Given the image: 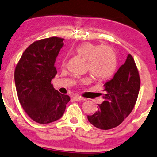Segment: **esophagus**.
<instances>
[{
    "instance_id": "esophagus-1",
    "label": "esophagus",
    "mask_w": 157,
    "mask_h": 157,
    "mask_svg": "<svg viewBox=\"0 0 157 157\" xmlns=\"http://www.w3.org/2000/svg\"><path fill=\"white\" fill-rule=\"evenodd\" d=\"M73 99H74L75 101H82V99H83V98H82V97H81L80 95H74V97H73Z\"/></svg>"
}]
</instances>
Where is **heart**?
<instances>
[{"label":"heart","mask_w":157,"mask_h":157,"mask_svg":"<svg viewBox=\"0 0 157 157\" xmlns=\"http://www.w3.org/2000/svg\"><path fill=\"white\" fill-rule=\"evenodd\" d=\"M75 51L79 56L87 60V71L97 80H106L115 73L117 56L111 46L86 42L77 46ZM90 82V78H84L80 81L82 84H87Z\"/></svg>","instance_id":"b5f03b06"}]
</instances>
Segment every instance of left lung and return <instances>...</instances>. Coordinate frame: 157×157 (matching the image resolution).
Returning <instances> with one entry per match:
<instances>
[{"instance_id": "left-lung-1", "label": "left lung", "mask_w": 157, "mask_h": 157, "mask_svg": "<svg viewBox=\"0 0 157 157\" xmlns=\"http://www.w3.org/2000/svg\"><path fill=\"white\" fill-rule=\"evenodd\" d=\"M140 87L139 71L131 54L120 67L113 78L104 84V102L98 104V110L87 115L89 122L102 130L119 126L135 106Z\"/></svg>"}]
</instances>
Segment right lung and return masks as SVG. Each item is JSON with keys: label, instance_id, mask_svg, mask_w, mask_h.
<instances>
[{"label": "right lung", "instance_id": "add662e5", "mask_svg": "<svg viewBox=\"0 0 157 157\" xmlns=\"http://www.w3.org/2000/svg\"><path fill=\"white\" fill-rule=\"evenodd\" d=\"M63 38L53 36L31 43L20 57L14 70L17 97L29 117L47 124L63 115L71 98L54 90L51 80L56 75L54 63Z\"/></svg>", "mask_w": 157, "mask_h": 157}]
</instances>
